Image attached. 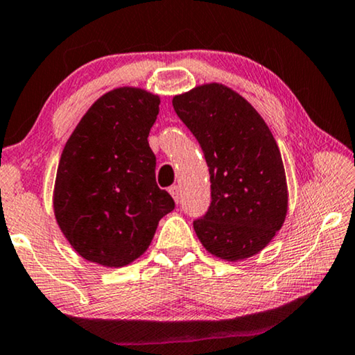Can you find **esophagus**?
I'll return each mask as SVG.
<instances>
[{"mask_svg": "<svg viewBox=\"0 0 355 355\" xmlns=\"http://www.w3.org/2000/svg\"><path fill=\"white\" fill-rule=\"evenodd\" d=\"M168 191H171V194H172V198L175 199V201L178 202L180 201V188L177 187V184H173V187H171L168 188Z\"/></svg>", "mask_w": 355, "mask_h": 355, "instance_id": "obj_1", "label": "esophagus"}]
</instances>
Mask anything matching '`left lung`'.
I'll list each match as a JSON object with an SVG mask.
<instances>
[{"instance_id": "obj_1", "label": "left lung", "mask_w": 355, "mask_h": 355, "mask_svg": "<svg viewBox=\"0 0 355 355\" xmlns=\"http://www.w3.org/2000/svg\"><path fill=\"white\" fill-rule=\"evenodd\" d=\"M198 139L211 175V206L193 222L214 256L239 261L262 251L282 228L288 189L275 138L236 92L209 83L173 98Z\"/></svg>"}]
</instances>
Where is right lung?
I'll return each instance as SVG.
<instances>
[{
    "label": "right lung",
    "instance_id": "1",
    "mask_svg": "<svg viewBox=\"0 0 355 355\" xmlns=\"http://www.w3.org/2000/svg\"><path fill=\"white\" fill-rule=\"evenodd\" d=\"M159 96L117 88L98 99L67 139L54 184L64 236L89 262L123 267L146 251L157 223L175 209L156 183L148 143Z\"/></svg>",
    "mask_w": 355,
    "mask_h": 355
}]
</instances>
